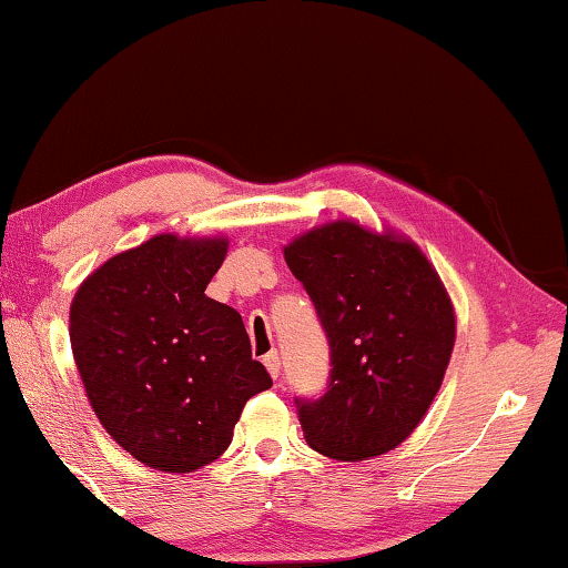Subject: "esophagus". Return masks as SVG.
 Instances as JSON below:
<instances>
[{
	"mask_svg": "<svg viewBox=\"0 0 568 568\" xmlns=\"http://www.w3.org/2000/svg\"><path fill=\"white\" fill-rule=\"evenodd\" d=\"M264 366L268 368L271 379H278V374H282V358H278L276 351H271L264 356Z\"/></svg>",
	"mask_w": 568,
	"mask_h": 568,
	"instance_id": "34e87169",
	"label": "esophagus"
}]
</instances>
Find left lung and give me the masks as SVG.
I'll return each mask as SVG.
<instances>
[{"mask_svg":"<svg viewBox=\"0 0 568 568\" xmlns=\"http://www.w3.org/2000/svg\"><path fill=\"white\" fill-rule=\"evenodd\" d=\"M284 258L331 343V382L297 402L317 454L366 462L409 438L438 394L456 341L454 304L413 241L335 220L294 237Z\"/></svg>","mask_w":568,"mask_h":568,"instance_id":"left-lung-1","label":"left lung"}]
</instances>
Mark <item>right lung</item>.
Segmentation results:
<instances>
[{"instance_id":"right-lung-1","label":"right lung","mask_w":568,"mask_h":568,"mask_svg":"<svg viewBox=\"0 0 568 568\" xmlns=\"http://www.w3.org/2000/svg\"><path fill=\"white\" fill-rule=\"evenodd\" d=\"M227 237L153 235L81 282L69 335L94 415L130 456L169 474L215 462L245 402L271 386L243 317L204 290Z\"/></svg>"}]
</instances>
